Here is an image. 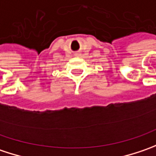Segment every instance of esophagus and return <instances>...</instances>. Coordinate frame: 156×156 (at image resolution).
<instances>
[{
    "label": "esophagus",
    "instance_id": "esophagus-1",
    "mask_svg": "<svg viewBox=\"0 0 156 156\" xmlns=\"http://www.w3.org/2000/svg\"><path fill=\"white\" fill-rule=\"evenodd\" d=\"M76 55H78V54H76Z\"/></svg>",
    "mask_w": 156,
    "mask_h": 156
}]
</instances>
